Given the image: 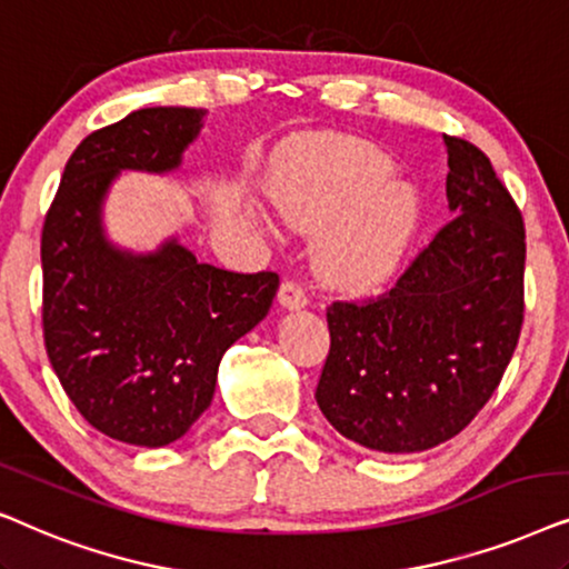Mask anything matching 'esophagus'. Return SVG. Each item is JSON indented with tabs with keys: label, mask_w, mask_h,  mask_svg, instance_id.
<instances>
[{
	"label": "esophagus",
	"mask_w": 569,
	"mask_h": 569,
	"mask_svg": "<svg viewBox=\"0 0 569 569\" xmlns=\"http://www.w3.org/2000/svg\"><path fill=\"white\" fill-rule=\"evenodd\" d=\"M278 301L283 309H305L307 307L305 286L297 283V280H283L278 289Z\"/></svg>",
	"instance_id": "obj_1"
}]
</instances>
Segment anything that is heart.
Listing matches in <instances>:
<instances>
[{"mask_svg": "<svg viewBox=\"0 0 569 569\" xmlns=\"http://www.w3.org/2000/svg\"><path fill=\"white\" fill-rule=\"evenodd\" d=\"M396 166L380 148L332 140L309 148L276 187V206L297 229L320 231L317 270L340 291L382 286L400 268L419 231L421 197L408 181H388Z\"/></svg>", "mask_w": 569, "mask_h": 569, "instance_id": "obj_1", "label": "heart"}]
</instances>
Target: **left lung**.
<instances>
[{
  "mask_svg": "<svg viewBox=\"0 0 569 569\" xmlns=\"http://www.w3.org/2000/svg\"><path fill=\"white\" fill-rule=\"evenodd\" d=\"M445 148L456 218L382 297L328 307L317 406L377 452H421L463 431L520 338L522 216L479 148L450 134Z\"/></svg>",
  "mask_w": 569,
  "mask_h": 569,
  "instance_id": "8db88e82",
  "label": "left lung"
}]
</instances>
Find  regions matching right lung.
Segmentation results:
<instances>
[{
  "mask_svg": "<svg viewBox=\"0 0 569 569\" xmlns=\"http://www.w3.org/2000/svg\"><path fill=\"white\" fill-rule=\"evenodd\" d=\"M202 109L153 106L90 132L64 166L41 233L43 340L82 419L140 448L184 437L216 392L226 348L268 315L278 276L231 272L177 239L134 254L103 233L119 171L166 173L202 130Z\"/></svg>",
  "mask_w": 569,
  "mask_h": 569,
  "instance_id": "1",
  "label": "right lung"
}]
</instances>
